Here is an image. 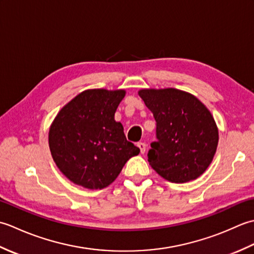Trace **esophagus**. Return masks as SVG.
<instances>
[{"label": "esophagus", "instance_id": "1", "mask_svg": "<svg viewBox=\"0 0 254 254\" xmlns=\"http://www.w3.org/2000/svg\"><path fill=\"white\" fill-rule=\"evenodd\" d=\"M137 146H138L139 150H141V154H144L145 150H146V144L143 142H139V143H137Z\"/></svg>", "mask_w": 254, "mask_h": 254}]
</instances>
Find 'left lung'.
<instances>
[{"label":"left lung","instance_id":"left-lung-1","mask_svg":"<svg viewBox=\"0 0 254 254\" xmlns=\"http://www.w3.org/2000/svg\"><path fill=\"white\" fill-rule=\"evenodd\" d=\"M157 123V142L148 161L165 180H195L212 163L218 145V127L212 113L195 96L176 88L138 90Z\"/></svg>","mask_w":254,"mask_h":254}]
</instances>
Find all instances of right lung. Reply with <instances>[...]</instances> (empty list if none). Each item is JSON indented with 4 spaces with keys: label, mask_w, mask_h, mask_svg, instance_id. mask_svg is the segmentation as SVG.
Listing matches in <instances>:
<instances>
[{
    "label": "right lung",
    "mask_w": 254,
    "mask_h": 254,
    "mask_svg": "<svg viewBox=\"0 0 254 254\" xmlns=\"http://www.w3.org/2000/svg\"><path fill=\"white\" fill-rule=\"evenodd\" d=\"M124 89H87L59 111L49 128V147L59 170L69 181L89 190L117 179L139 148L127 141L115 113Z\"/></svg>",
    "instance_id": "obj_1"
}]
</instances>
